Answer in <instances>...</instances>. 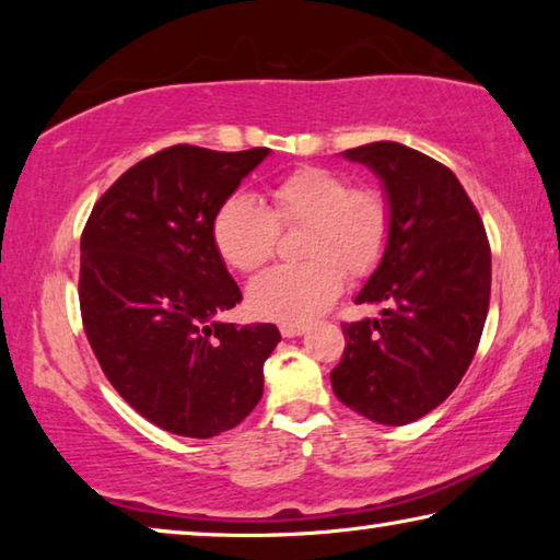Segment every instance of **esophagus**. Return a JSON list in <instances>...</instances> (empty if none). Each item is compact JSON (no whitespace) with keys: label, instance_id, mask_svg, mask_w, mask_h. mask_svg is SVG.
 Masks as SVG:
<instances>
[{"label":"esophagus","instance_id":"1","mask_svg":"<svg viewBox=\"0 0 560 560\" xmlns=\"http://www.w3.org/2000/svg\"><path fill=\"white\" fill-rule=\"evenodd\" d=\"M281 336L283 338H296V336H303L308 330V326H301V324H281Z\"/></svg>","mask_w":560,"mask_h":560}]
</instances>
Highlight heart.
I'll return each mask as SVG.
<instances>
[{
	"label": "heart",
	"instance_id": "b5f03b06",
	"mask_svg": "<svg viewBox=\"0 0 560 560\" xmlns=\"http://www.w3.org/2000/svg\"><path fill=\"white\" fill-rule=\"evenodd\" d=\"M269 210L249 195H232L214 214L212 236L232 269L252 273L267 264L279 230L306 224L301 257L252 281L249 306L281 324H308L336 301L350 279L373 273L393 236V205L381 187L353 185L346 173L324 165L291 170L269 189Z\"/></svg>",
	"mask_w": 560,
	"mask_h": 560
}]
</instances>
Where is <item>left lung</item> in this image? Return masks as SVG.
Instances as JSON below:
<instances>
[{"instance_id":"1","label":"left lung","mask_w":560,"mask_h":560,"mask_svg":"<svg viewBox=\"0 0 560 560\" xmlns=\"http://www.w3.org/2000/svg\"><path fill=\"white\" fill-rule=\"evenodd\" d=\"M383 179L393 236L355 303L383 318L343 324L346 350L330 371L336 397L381 424H407L447 400L485 330L491 249L477 207L438 160L390 140L343 153Z\"/></svg>"}]
</instances>
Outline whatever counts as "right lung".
<instances>
[{"mask_svg":"<svg viewBox=\"0 0 560 560\" xmlns=\"http://www.w3.org/2000/svg\"><path fill=\"white\" fill-rule=\"evenodd\" d=\"M267 155L165 148L126 170L83 226L79 303L93 353L132 410L183 438L236 428L281 340L273 324L212 320L242 301L214 214Z\"/></svg>","mask_w":560,"mask_h":560,"instance_id":"right-lung-1","label":"right lung"}]
</instances>
